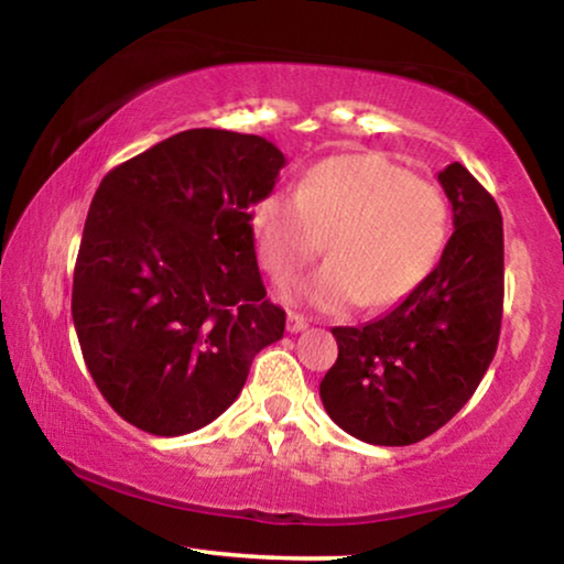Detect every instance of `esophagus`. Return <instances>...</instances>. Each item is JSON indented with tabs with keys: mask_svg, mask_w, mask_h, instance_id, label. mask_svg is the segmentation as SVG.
Returning <instances> with one entry per match:
<instances>
[{
	"mask_svg": "<svg viewBox=\"0 0 564 564\" xmlns=\"http://www.w3.org/2000/svg\"><path fill=\"white\" fill-rule=\"evenodd\" d=\"M305 328H307V321L303 318V315H297V313L288 315V330H290V334H300V330H305Z\"/></svg>",
	"mask_w": 564,
	"mask_h": 564,
	"instance_id": "obj_1",
	"label": "esophagus"
}]
</instances>
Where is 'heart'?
Masks as SVG:
<instances>
[{
    "label": "heart",
    "instance_id": "b5f03b06",
    "mask_svg": "<svg viewBox=\"0 0 564 564\" xmlns=\"http://www.w3.org/2000/svg\"><path fill=\"white\" fill-rule=\"evenodd\" d=\"M261 264L288 282L326 249L330 261L290 290L326 313L400 305L434 272L449 241V203L434 184L380 153L315 164L297 192L274 189L253 207Z\"/></svg>",
    "mask_w": 564,
    "mask_h": 564
}]
</instances>
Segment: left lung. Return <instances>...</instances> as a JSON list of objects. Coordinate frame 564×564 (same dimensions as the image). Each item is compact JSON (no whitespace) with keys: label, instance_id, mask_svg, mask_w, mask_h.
<instances>
[{"label":"left lung","instance_id":"8db88e82","mask_svg":"<svg viewBox=\"0 0 564 564\" xmlns=\"http://www.w3.org/2000/svg\"><path fill=\"white\" fill-rule=\"evenodd\" d=\"M454 234L426 282L365 326H336L338 359L321 400L346 434L377 446L421 442L473 398L503 318V218L454 161L438 172Z\"/></svg>","mask_w":564,"mask_h":564}]
</instances>
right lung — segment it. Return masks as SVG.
Here are the masks:
<instances>
[{
    "mask_svg": "<svg viewBox=\"0 0 564 564\" xmlns=\"http://www.w3.org/2000/svg\"><path fill=\"white\" fill-rule=\"evenodd\" d=\"M284 153L267 138L195 128L99 184L74 267L72 315L112 411L182 436L238 398L251 361L284 334L261 282L249 213Z\"/></svg>",
    "mask_w": 564,
    "mask_h": 564,
    "instance_id": "obj_1",
    "label": "right lung"
}]
</instances>
